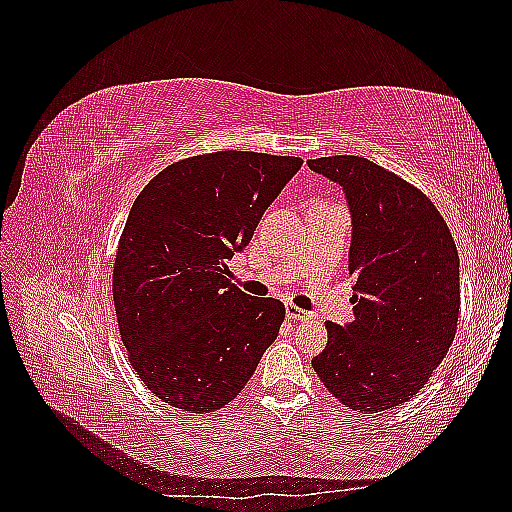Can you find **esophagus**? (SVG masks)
<instances>
[{
  "label": "esophagus",
  "instance_id": "esophagus-1",
  "mask_svg": "<svg viewBox=\"0 0 512 512\" xmlns=\"http://www.w3.org/2000/svg\"><path fill=\"white\" fill-rule=\"evenodd\" d=\"M286 316H288L290 320H305V318H309V312H305V309H301V307H297V305L288 303V305H286Z\"/></svg>",
  "mask_w": 512,
  "mask_h": 512
}]
</instances>
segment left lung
I'll return each instance as SVG.
<instances>
[{"label":"left lung","instance_id":"left-lung-1","mask_svg":"<svg viewBox=\"0 0 512 512\" xmlns=\"http://www.w3.org/2000/svg\"><path fill=\"white\" fill-rule=\"evenodd\" d=\"M307 166L346 196L356 277L354 320L327 322L329 344L312 365L346 408H395L423 389L455 339L461 301L453 235L421 190L367 158Z\"/></svg>","mask_w":512,"mask_h":512}]
</instances>
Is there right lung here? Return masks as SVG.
I'll return each mask as SVG.
<instances>
[{
    "label": "right lung",
    "instance_id": "add662e5",
    "mask_svg": "<svg viewBox=\"0 0 512 512\" xmlns=\"http://www.w3.org/2000/svg\"><path fill=\"white\" fill-rule=\"evenodd\" d=\"M303 160L218 151L164 168L121 232L113 299L128 359L168 406L207 414L252 378L286 316L230 284L228 260Z\"/></svg>",
    "mask_w": 512,
    "mask_h": 512
}]
</instances>
